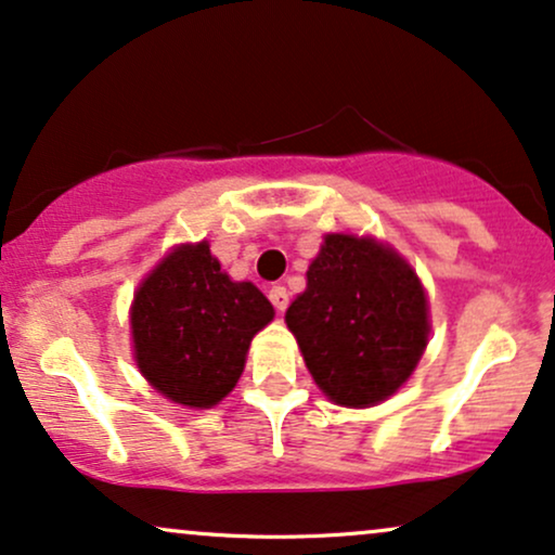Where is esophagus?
Instances as JSON below:
<instances>
[{
	"mask_svg": "<svg viewBox=\"0 0 555 555\" xmlns=\"http://www.w3.org/2000/svg\"><path fill=\"white\" fill-rule=\"evenodd\" d=\"M270 300H272V306H275L278 311H285V309H288V304H291L288 291H285L283 285H272V288H270Z\"/></svg>",
	"mask_w": 555,
	"mask_h": 555,
	"instance_id": "obj_1",
	"label": "esophagus"
}]
</instances>
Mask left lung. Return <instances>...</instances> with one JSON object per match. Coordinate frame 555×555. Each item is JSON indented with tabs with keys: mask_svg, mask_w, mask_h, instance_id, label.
Instances as JSON below:
<instances>
[{
	"mask_svg": "<svg viewBox=\"0 0 555 555\" xmlns=\"http://www.w3.org/2000/svg\"><path fill=\"white\" fill-rule=\"evenodd\" d=\"M285 321L306 367L341 406H373L412 375L427 347V298L396 251L330 234Z\"/></svg>",
	"mask_w": 555,
	"mask_h": 555,
	"instance_id": "obj_1",
	"label": "left lung"
}]
</instances>
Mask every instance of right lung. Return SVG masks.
Segmentation results:
<instances>
[{
	"label": "right lung",
	"mask_w": 555,
	"mask_h": 555,
	"mask_svg": "<svg viewBox=\"0 0 555 555\" xmlns=\"http://www.w3.org/2000/svg\"><path fill=\"white\" fill-rule=\"evenodd\" d=\"M272 306L221 272L208 244H184L143 280L131 309L135 362L156 391L208 409L236 386Z\"/></svg>",
	"instance_id": "obj_1"
}]
</instances>
